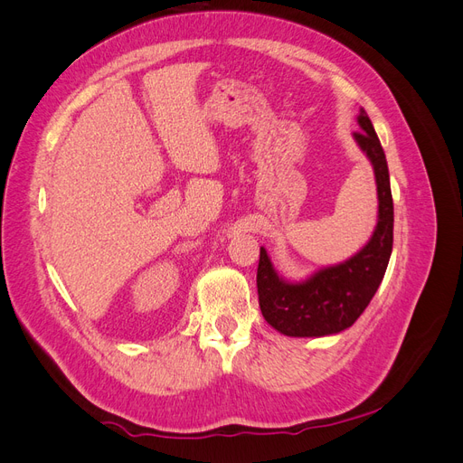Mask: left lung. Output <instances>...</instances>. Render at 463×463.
I'll use <instances>...</instances> for the list:
<instances>
[{"instance_id": "obj_1", "label": "left lung", "mask_w": 463, "mask_h": 463, "mask_svg": "<svg viewBox=\"0 0 463 463\" xmlns=\"http://www.w3.org/2000/svg\"><path fill=\"white\" fill-rule=\"evenodd\" d=\"M357 123L361 131H355L354 138L371 160L376 179V228L369 243L352 259L326 266L303 282H288L278 276L264 247H260L257 269L259 305L264 320L284 335L318 338L349 328L367 309L384 278L394 241V203L388 164L373 123L363 108L359 109Z\"/></svg>"}]
</instances>
